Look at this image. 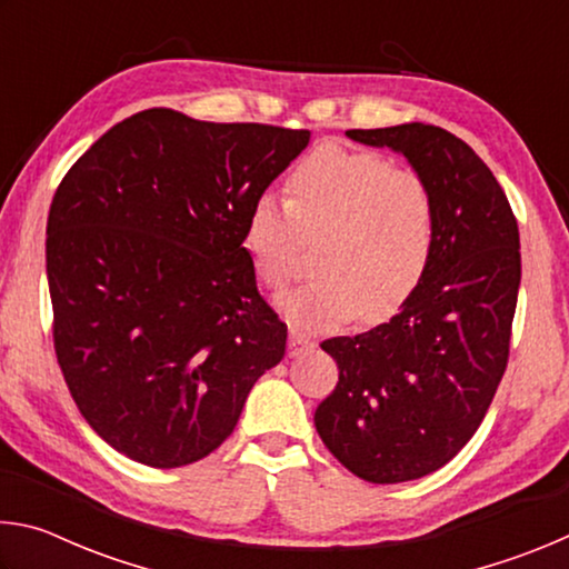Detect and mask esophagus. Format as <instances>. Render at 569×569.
<instances>
[{
  "label": "esophagus",
  "mask_w": 569,
  "mask_h": 569,
  "mask_svg": "<svg viewBox=\"0 0 569 569\" xmlns=\"http://www.w3.org/2000/svg\"><path fill=\"white\" fill-rule=\"evenodd\" d=\"M313 341L308 339L306 333H301V331H296V329H291L288 331V356H301V353H308V351H313Z\"/></svg>",
  "instance_id": "obj_1"
}]
</instances>
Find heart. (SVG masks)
I'll return each instance as SVG.
<instances>
[{
	"label": "heart",
	"mask_w": 569,
	"mask_h": 569,
	"mask_svg": "<svg viewBox=\"0 0 569 569\" xmlns=\"http://www.w3.org/2000/svg\"><path fill=\"white\" fill-rule=\"evenodd\" d=\"M319 242L316 281L278 301L286 319L306 331L387 319L429 266L435 196L419 172L377 152L316 148L288 176V200L266 192L250 206L246 246L261 281L283 288Z\"/></svg>",
	"instance_id": "heart-1"
}]
</instances>
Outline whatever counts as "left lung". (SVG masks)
Masks as SVG:
<instances>
[{
  "mask_svg": "<svg viewBox=\"0 0 569 569\" xmlns=\"http://www.w3.org/2000/svg\"><path fill=\"white\" fill-rule=\"evenodd\" d=\"M391 148L435 196V246L417 291L391 321L321 349L339 383L313 413L331 455L373 485L427 477L475 437L505 377L522 258L492 170L437 124L346 130Z\"/></svg>",
  "mask_w": 569,
  "mask_h": 569,
  "instance_id": "left-lung-1",
  "label": "left lung"
}]
</instances>
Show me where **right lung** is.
I'll list each match as a JSON object with an SVG mask.
<instances>
[{
  "instance_id": "add662e5",
  "label": "right lung",
  "mask_w": 569,
  "mask_h": 569,
  "mask_svg": "<svg viewBox=\"0 0 569 569\" xmlns=\"http://www.w3.org/2000/svg\"><path fill=\"white\" fill-rule=\"evenodd\" d=\"M308 140L152 108L67 170L47 218L54 353L120 455L158 469L208 457L283 359L288 329L258 293L246 220Z\"/></svg>"
}]
</instances>
